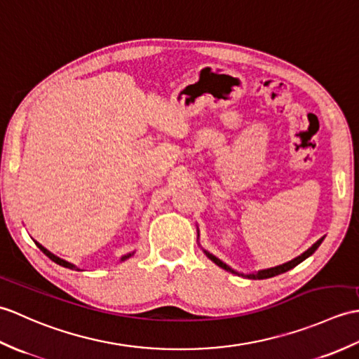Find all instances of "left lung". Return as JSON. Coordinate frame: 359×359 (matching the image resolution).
<instances>
[{"label":"left lung","mask_w":359,"mask_h":359,"mask_svg":"<svg viewBox=\"0 0 359 359\" xmlns=\"http://www.w3.org/2000/svg\"><path fill=\"white\" fill-rule=\"evenodd\" d=\"M323 240H324V236L321 238V240H318L312 247H310V249H307L304 253H301L299 257H297L294 259H292V261H289V262H284V264H281V266H276V267H272V269H264V270H258L257 273H247V275H244V273H238V272H235L233 269H230L226 262H222L219 258H217L215 257V255H212V253H209L207 250H204V253H205V257L209 258V259H212L215 264L217 266H219L221 269H224V270H227V272H232V273H236V275H241V276H245V278H249V280H264V278H272V276H276V275H281V273H284V272H287V270H290V269H293L294 266H298L299 262H302L304 261L306 258H309L310 255H312L318 247L321 245V243H323Z\"/></svg>","instance_id":"8db88e82"}]
</instances>
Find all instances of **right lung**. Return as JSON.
<instances>
[{
  "label": "right lung",
  "instance_id": "add662e5",
  "mask_svg": "<svg viewBox=\"0 0 359 359\" xmlns=\"http://www.w3.org/2000/svg\"><path fill=\"white\" fill-rule=\"evenodd\" d=\"M35 244L39 247V249H41V252L46 255V257H49L53 262H57V264H60V266H62V267H66V269H72V270H79L78 267H75L74 264H72V262H67V261H65V259H61V258H58L57 257V255H53V253H50L49 250H47V249H44V247L41 245V244H39V243H36L35 241ZM132 255H133V252L132 253H127V255H123V257H121V261H126L127 258H130L132 257Z\"/></svg>",
  "mask_w": 359,
  "mask_h": 359
}]
</instances>
